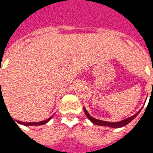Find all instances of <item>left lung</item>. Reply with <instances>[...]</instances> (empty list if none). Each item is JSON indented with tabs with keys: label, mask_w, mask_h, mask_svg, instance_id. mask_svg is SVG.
I'll return each instance as SVG.
<instances>
[{
	"label": "left lung",
	"mask_w": 153,
	"mask_h": 153,
	"mask_svg": "<svg viewBox=\"0 0 153 153\" xmlns=\"http://www.w3.org/2000/svg\"><path fill=\"white\" fill-rule=\"evenodd\" d=\"M153 83V82H152ZM152 88H153V83H152ZM143 108V107H142ZM141 110L140 109L138 111V112L134 114V115H132L130 117H128V118L125 119V120H120V121H117V122H109V121H104V120H97V119L93 118L92 115H90L89 113L88 112V111L86 110L85 107H83V111H84V113H85V115H87V117L89 119L90 121L92 122L93 124L96 125H101V126H106V127H111V128H121V127H124L125 125H127L128 123H130V122L134 120V119L137 116V115L139 114V112L141 111Z\"/></svg>",
	"instance_id": "obj_1"
}]
</instances>
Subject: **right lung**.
<instances>
[{
    "label": "right lung",
    "instance_id": "1",
    "mask_svg": "<svg viewBox=\"0 0 153 153\" xmlns=\"http://www.w3.org/2000/svg\"><path fill=\"white\" fill-rule=\"evenodd\" d=\"M51 117H52V116H51L50 118H48L47 120H42V121H40V122H22V121H19V120H17V122H18L19 124L25 125V126H31V125H45V124H47V122L49 121L51 119Z\"/></svg>",
    "mask_w": 153,
    "mask_h": 153
}]
</instances>
